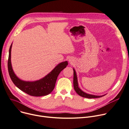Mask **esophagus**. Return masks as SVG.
Listing matches in <instances>:
<instances>
[{"label": "esophagus", "mask_w": 129, "mask_h": 129, "mask_svg": "<svg viewBox=\"0 0 129 129\" xmlns=\"http://www.w3.org/2000/svg\"><path fill=\"white\" fill-rule=\"evenodd\" d=\"M69 62H73V60H72V59H71V58H69Z\"/></svg>", "instance_id": "34e87169"}]
</instances>
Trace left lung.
I'll list each match as a JSON object with an SVG mask.
<instances>
[{
	"mask_svg": "<svg viewBox=\"0 0 129 129\" xmlns=\"http://www.w3.org/2000/svg\"><path fill=\"white\" fill-rule=\"evenodd\" d=\"M74 80H73V83H74V88L76 92V93L79 95L80 96L85 98H88V99H93V98H98L102 97L104 95H101V96H97V95H92V94H89L87 93H85V92H83L79 87H78V81H77V78L76 74V72L74 69Z\"/></svg>",
	"mask_w": 129,
	"mask_h": 129,
	"instance_id": "obj_1",
	"label": "left lung"
}]
</instances>
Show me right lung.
Segmentation results:
<instances>
[{
    "mask_svg": "<svg viewBox=\"0 0 129 129\" xmlns=\"http://www.w3.org/2000/svg\"><path fill=\"white\" fill-rule=\"evenodd\" d=\"M12 44L9 52L8 60V68L10 78L13 83L19 89L33 96H41L47 95L52 92L54 87L57 77L63 70L68 65L65 61L58 64L54 69L44 78L39 80L29 82L20 80L14 74L11 63V50Z\"/></svg>",
    "mask_w": 129,
    "mask_h": 129,
    "instance_id": "obj_1",
    "label": "right lung"
}]
</instances>
